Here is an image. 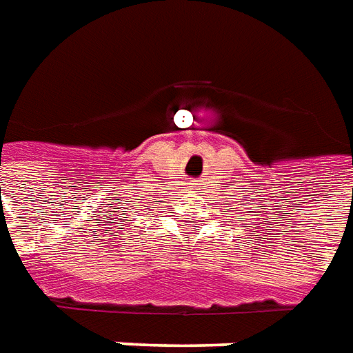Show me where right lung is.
<instances>
[{
  "label": "right lung",
  "mask_w": 353,
  "mask_h": 353,
  "mask_svg": "<svg viewBox=\"0 0 353 353\" xmlns=\"http://www.w3.org/2000/svg\"><path fill=\"white\" fill-rule=\"evenodd\" d=\"M158 203H159V201H158Z\"/></svg>",
  "instance_id": "obj_1"
}]
</instances>
